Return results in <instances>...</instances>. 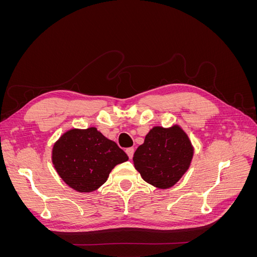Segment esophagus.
Listing matches in <instances>:
<instances>
[{"mask_svg":"<svg viewBox=\"0 0 257 257\" xmlns=\"http://www.w3.org/2000/svg\"><path fill=\"white\" fill-rule=\"evenodd\" d=\"M125 152H126V154H127V157H128L130 159H132V158H133L135 150H134V148H127V149L125 150Z\"/></svg>","mask_w":257,"mask_h":257,"instance_id":"obj_1","label":"esophagus"}]
</instances>
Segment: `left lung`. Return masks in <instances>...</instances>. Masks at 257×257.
Returning a JSON list of instances; mask_svg holds the SVG:
<instances>
[{
    "instance_id": "1",
    "label": "left lung",
    "mask_w": 257,
    "mask_h": 257,
    "mask_svg": "<svg viewBox=\"0 0 257 257\" xmlns=\"http://www.w3.org/2000/svg\"><path fill=\"white\" fill-rule=\"evenodd\" d=\"M193 148L179 127H153L134 153L135 168L144 180L160 189L176 184L190 167Z\"/></svg>"
}]
</instances>
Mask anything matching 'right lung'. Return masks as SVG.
Instances as JSON below:
<instances>
[{
	"label": "right lung",
	"instance_id": "1",
	"mask_svg": "<svg viewBox=\"0 0 257 257\" xmlns=\"http://www.w3.org/2000/svg\"><path fill=\"white\" fill-rule=\"evenodd\" d=\"M127 160L126 153L95 127L66 132L52 150V163L59 176L78 192L95 191L115 165Z\"/></svg>",
	"mask_w": 257,
	"mask_h": 257
}]
</instances>
